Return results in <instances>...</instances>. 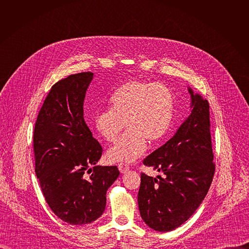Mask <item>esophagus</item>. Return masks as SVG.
<instances>
[{"label": "esophagus", "instance_id": "34e87169", "mask_svg": "<svg viewBox=\"0 0 249 249\" xmlns=\"http://www.w3.org/2000/svg\"><path fill=\"white\" fill-rule=\"evenodd\" d=\"M118 168H119L121 173H126L129 170V166L127 164H125V163H119L118 164Z\"/></svg>", "mask_w": 249, "mask_h": 249}]
</instances>
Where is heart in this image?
I'll use <instances>...</instances> for the list:
<instances>
[{
	"instance_id": "b5f03b06",
	"label": "heart",
	"mask_w": 249,
	"mask_h": 249,
	"mask_svg": "<svg viewBox=\"0 0 249 249\" xmlns=\"http://www.w3.org/2000/svg\"><path fill=\"white\" fill-rule=\"evenodd\" d=\"M110 109L95 114L93 126L108 143L115 142L124 129L127 133L106 156L110 161L131 162L160 142L167 132L173 114V95L160 83L131 81L122 85L111 96Z\"/></svg>"
}]
</instances>
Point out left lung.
Listing matches in <instances>:
<instances>
[{
  "label": "left lung",
  "mask_w": 249,
  "mask_h": 249,
  "mask_svg": "<svg viewBox=\"0 0 249 249\" xmlns=\"http://www.w3.org/2000/svg\"><path fill=\"white\" fill-rule=\"evenodd\" d=\"M188 91L191 114L171 139L143 160L162 174L142 173L138 193L142 219L158 231H173L194 214L215 173L209 102L190 88Z\"/></svg>",
  "instance_id": "8db88e82"
}]
</instances>
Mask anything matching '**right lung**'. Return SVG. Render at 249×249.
Returning <instances> with one entry per match:
<instances>
[{
    "mask_svg": "<svg viewBox=\"0 0 249 249\" xmlns=\"http://www.w3.org/2000/svg\"><path fill=\"white\" fill-rule=\"evenodd\" d=\"M90 72L56 83L38 113L33 133L36 173L54 214L71 225L97 220L105 210L106 191L119 176L116 165H96L102 148L84 118Z\"/></svg>",
    "mask_w": 249,
    "mask_h": 249,
    "instance_id": "add662e5",
    "label": "right lung"
}]
</instances>
